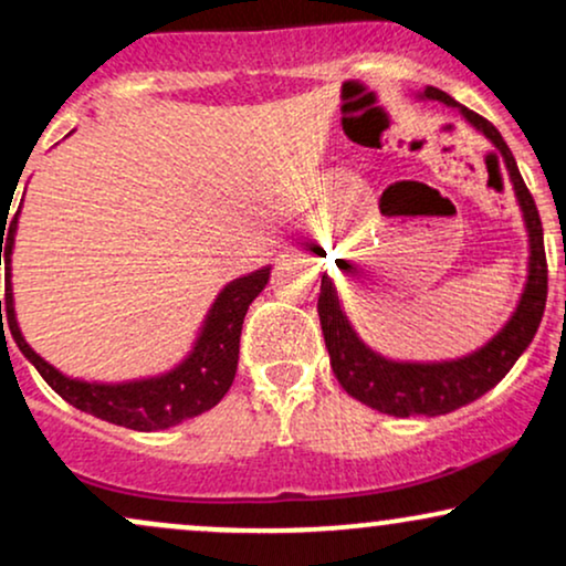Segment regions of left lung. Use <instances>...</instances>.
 <instances>
[{
    "label": "left lung",
    "mask_w": 566,
    "mask_h": 566,
    "mask_svg": "<svg viewBox=\"0 0 566 566\" xmlns=\"http://www.w3.org/2000/svg\"><path fill=\"white\" fill-rule=\"evenodd\" d=\"M423 97L458 108L479 133H484L486 138L495 143L500 157L509 167L513 191H516L518 207L524 212V223H527L530 274L516 311H513L505 327L486 346L463 356V359L428 361V365H420V361H391L365 346L348 324L346 314H343L333 279L322 276V292L316 308H319L324 343H327L329 365H333L337 382L346 388V394L359 399L361 405L378 409V412L396 415V418H409V415L437 418V415H447L452 409L471 405L490 388H495L509 375V369L516 365L518 356L527 350L537 327H541L545 297H548V263H545L543 223L541 216H537L535 199H532L530 188L524 186L522 172H518L516 159H513L511 148L505 146L503 135L497 133L492 122L454 103V97L441 93L437 87H426Z\"/></svg>",
    "instance_id": "obj_1"
}]
</instances>
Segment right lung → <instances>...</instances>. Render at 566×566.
<instances>
[{"label":"right lung","instance_id":"right-lung-1","mask_svg":"<svg viewBox=\"0 0 566 566\" xmlns=\"http://www.w3.org/2000/svg\"><path fill=\"white\" fill-rule=\"evenodd\" d=\"M15 229L18 212L12 220H0V265L4 261V297L0 301L2 337L4 327H8L21 354L36 367V373L61 399H66L69 405L82 409V412L106 420V423L133 428V431H161V428L178 426L188 418L207 412L223 399L226 391L231 388L233 375H237L244 314L250 303L269 284V265L226 284L216 303H212L210 314H207L205 327H201L197 343H193V350L170 373L129 382H87L57 373L53 365H48L23 340L21 327L15 322L10 284V258L12 244H15ZM2 315L6 316L4 323L1 322Z\"/></svg>","mask_w":566,"mask_h":566}]
</instances>
